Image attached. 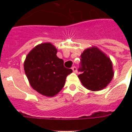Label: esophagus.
Returning <instances> with one entry per match:
<instances>
[{
  "label": "esophagus",
  "mask_w": 132,
  "mask_h": 132,
  "mask_svg": "<svg viewBox=\"0 0 132 132\" xmlns=\"http://www.w3.org/2000/svg\"><path fill=\"white\" fill-rule=\"evenodd\" d=\"M72 70H73V72H77V67L75 66L72 67Z\"/></svg>",
  "instance_id": "esophagus-1"
}]
</instances>
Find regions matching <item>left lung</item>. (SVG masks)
Segmentation results:
<instances>
[{"instance_id": "8db88e82", "label": "left lung", "mask_w": 132, "mask_h": 132, "mask_svg": "<svg viewBox=\"0 0 132 132\" xmlns=\"http://www.w3.org/2000/svg\"><path fill=\"white\" fill-rule=\"evenodd\" d=\"M79 75L83 86L92 91L105 88L114 77L112 63L110 59L98 48H87L81 55Z\"/></svg>"}]
</instances>
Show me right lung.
I'll use <instances>...</instances> for the list:
<instances>
[{"label": "right lung", "instance_id": "1", "mask_svg": "<svg viewBox=\"0 0 132 132\" xmlns=\"http://www.w3.org/2000/svg\"><path fill=\"white\" fill-rule=\"evenodd\" d=\"M57 51L51 43H42L29 53L24 63L30 85L44 96L57 94L64 87L66 77L72 72L64 67L63 60L56 55Z\"/></svg>", "mask_w": 132, "mask_h": 132}]
</instances>
